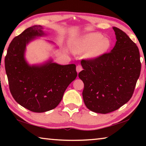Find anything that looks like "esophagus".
<instances>
[{
    "label": "esophagus",
    "mask_w": 146,
    "mask_h": 146,
    "mask_svg": "<svg viewBox=\"0 0 146 146\" xmlns=\"http://www.w3.org/2000/svg\"><path fill=\"white\" fill-rule=\"evenodd\" d=\"M76 72L78 73L79 72H80V71L82 70V67L80 65H78L77 66H76Z\"/></svg>",
    "instance_id": "obj_1"
}]
</instances>
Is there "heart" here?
<instances>
[{"mask_svg":"<svg viewBox=\"0 0 146 146\" xmlns=\"http://www.w3.org/2000/svg\"><path fill=\"white\" fill-rule=\"evenodd\" d=\"M110 39L102 35L89 33L76 38L71 44V51L76 55H86L90 59H97L110 49Z\"/></svg>","mask_w":146,"mask_h":146,"instance_id":"b5f03b06","label":"heart"}]
</instances>
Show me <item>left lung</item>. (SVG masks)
<instances>
[{"mask_svg": "<svg viewBox=\"0 0 146 146\" xmlns=\"http://www.w3.org/2000/svg\"><path fill=\"white\" fill-rule=\"evenodd\" d=\"M113 29L117 39L114 48L98 58L82 60L84 70L78 73L84 84L86 107L102 114L114 111L130 100L141 70L137 45L121 29Z\"/></svg>", "mask_w": 146, "mask_h": 146, "instance_id": "left-lung-1", "label": "left lung"}]
</instances>
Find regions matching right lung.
Here are the masks:
<instances>
[{
    "label": "right lung",
    "mask_w": 146,
    "mask_h": 146,
    "mask_svg": "<svg viewBox=\"0 0 146 146\" xmlns=\"http://www.w3.org/2000/svg\"><path fill=\"white\" fill-rule=\"evenodd\" d=\"M46 35L42 26L29 27L13 39L5 57V69L13 98L23 107L36 113L55 108L77 76L74 64L60 65L51 58L33 65L27 62L26 46Z\"/></svg>",
    "instance_id": "obj_1"
}]
</instances>
